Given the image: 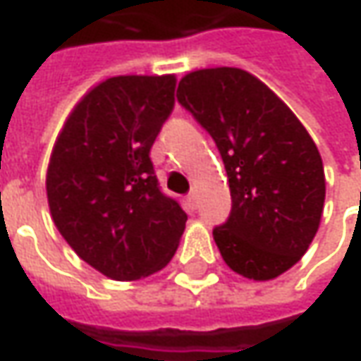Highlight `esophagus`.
Returning <instances> with one entry per match:
<instances>
[{"mask_svg": "<svg viewBox=\"0 0 361 361\" xmlns=\"http://www.w3.org/2000/svg\"><path fill=\"white\" fill-rule=\"evenodd\" d=\"M188 202H190L192 207H197V202H199V192H197V188H192V190L188 192Z\"/></svg>", "mask_w": 361, "mask_h": 361, "instance_id": "1", "label": "esophagus"}]
</instances>
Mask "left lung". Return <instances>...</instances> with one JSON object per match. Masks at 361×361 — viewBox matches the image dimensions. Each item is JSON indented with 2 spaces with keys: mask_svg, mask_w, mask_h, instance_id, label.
<instances>
[{
  "mask_svg": "<svg viewBox=\"0 0 361 361\" xmlns=\"http://www.w3.org/2000/svg\"><path fill=\"white\" fill-rule=\"evenodd\" d=\"M178 102L215 140L231 215L213 231L235 273L269 281L310 249L326 201L319 150L289 106L241 68H204L178 82Z\"/></svg>",
  "mask_w": 361,
  "mask_h": 361,
  "instance_id": "left-lung-1",
  "label": "left lung"
}]
</instances>
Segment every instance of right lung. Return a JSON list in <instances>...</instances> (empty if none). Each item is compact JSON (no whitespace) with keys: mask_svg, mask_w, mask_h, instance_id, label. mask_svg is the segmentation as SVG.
<instances>
[{"mask_svg":"<svg viewBox=\"0 0 361 361\" xmlns=\"http://www.w3.org/2000/svg\"><path fill=\"white\" fill-rule=\"evenodd\" d=\"M176 76H114L78 102L51 148L46 192L76 255L114 281L169 265L187 213L162 195L150 162L174 108Z\"/></svg>","mask_w":361,"mask_h":361,"instance_id":"1","label":"right lung"}]
</instances>
